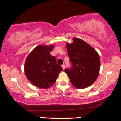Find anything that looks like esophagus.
Wrapping results in <instances>:
<instances>
[{
  "mask_svg": "<svg viewBox=\"0 0 121 121\" xmlns=\"http://www.w3.org/2000/svg\"><path fill=\"white\" fill-rule=\"evenodd\" d=\"M62 68H63V70H64V69H65V65H62Z\"/></svg>",
  "mask_w": 121,
  "mask_h": 121,
  "instance_id": "34e87169",
  "label": "esophagus"
}]
</instances>
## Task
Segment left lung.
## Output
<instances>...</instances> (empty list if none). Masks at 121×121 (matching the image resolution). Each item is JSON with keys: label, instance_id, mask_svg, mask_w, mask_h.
Here are the masks:
<instances>
[{"label": "left lung", "instance_id": "left-lung-1", "mask_svg": "<svg viewBox=\"0 0 121 121\" xmlns=\"http://www.w3.org/2000/svg\"><path fill=\"white\" fill-rule=\"evenodd\" d=\"M68 55L72 63L71 69H65L71 84L77 89L90 86L96 81L100 68L99 55L84 40L73 38L72 43H67Z\"/></svg>", "mask_w": 121, "mask_h": 121}]
</instances>
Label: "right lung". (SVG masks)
I'll list each match as a JSON object with an SVG mask.
<instances>
[{
  "instance_id": "obj_1",
  "label": "right lung",
  "mask_w": 121,
  "mask_h": 121,
  "mask_svg": "<svg viewBox=\"0 0 121 121\" xmlns=\"http://www.w3.org/2000/svg\"><path fill=\"white\" fill-rule=\"evenodd\" d=\"M54 45H40L36 47L26 58L24 73L30 83L41 89H48L56 82L59 73L63 70L50 52Z\"/></svg>"
}]
</instances>
